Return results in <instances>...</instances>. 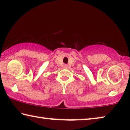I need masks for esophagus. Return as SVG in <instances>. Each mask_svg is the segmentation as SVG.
Wrapping results in <instances>:
<instances>
[{
    "mask_svg": "<svg viewBox=\"0 0 130 130\" xmlns=\"http://www.w3.org/2000/svg\"><path fill=\"white\" fill-rule=\"evenodd\" d=\"M63 67H64V68H67V65H66V64H64V65H63Z\"/></svg>",
    "mask_w": 130,
    "mask_h": 130,
    "instance_id": "34e87169",
    "label": "esophagus"
}]
</instances>
